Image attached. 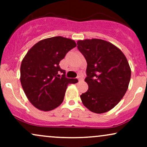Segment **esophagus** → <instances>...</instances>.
Wrapping results in <instances>:
<instances>
[{"instance_id":"1","label":"esophagus","mask_w":147,"mask_h":147,"mask_svg":"<svg viewBox=\"0 0 147 147\" xmlns=\"http://www.w3.org/2000/svg\"><path fill=\"white\" fill-rule=\"evenodd\" d=\"M77 79H78L79 81H81V80H82V79H83V77H81V76H78V77H77Z\"/></svg>"}]
</instances>
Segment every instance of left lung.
Returning <instances> with one entry per match:
<instances>
[{"label": "left lung", "mask_w": 147, "mask_h": 147, "mask_svg": "<svg viewBox=\"0 0 147 147\" xmlns=\"http://www.w3.org/2000/svg\"><path fill=\"white\" fill-rule=\"evenodd\" d=\"M77 48L87 62L85 82L88 89L80 96L89 111L108 112L121 101L129 88L131 70L117 47L99 38L79 40Z\"/></svg>", "instance_id": "8db88e82"}]
</instances>
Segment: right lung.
<instances>
[{
	"instance_id": "add662e5",
	"label": "right lung",
	"mask_w": 147,
	"mask_h": 147,
	"mask_svg": "<svg viewBox=\"0 0 147 147\" xmlns=\"http://www.w3.org/2000/svg\"><path fill=\"white\" fill-rule=\"evenodd\" d=\"M75 41L63 36H54L38 41L28 50L21 65V83L27 98L36 109L50 111L63 102L68 84L77 79L65 77L59 62ZM60 73L63 75L60 76Z\"/></svg>"
}]
</instances>
